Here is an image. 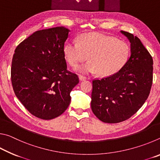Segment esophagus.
Masks as SVG:
<instances>
[{
	"mask_svg": "<svg viewBox=\"0 0 160 160\" xmlns=\"http://www.w3.org/2000/svg\"><path fill=\"white\" fill-rule=\"evenodd\" d=\"M78 78H79V80H81V81L86 79V77L83 76V75H79V76H78Z\"/></svg>",
	"mask_w": 160,
	"mask_h": 160,
	"instance_id": "esophagus-1",
	"label": "esophagus"
}]
</instances>
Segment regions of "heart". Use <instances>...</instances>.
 <instances>
[{"mask_svg":"<svg viewBox=\"0 0 160 160\" xmlns=\"http://www.w3.org/2000/svg\"><path fill=\"white\" fill-rule=\"evenodd\" d=\"M63 53L70 66H76L88 58L90 61L78 66L75 70L82 73H95L109 77L125 66L130 55V47L125 42L100 33L81 34L78 43H66Z\"/></svg>","mask_w":160,"mask_h":160,"instance_id":"heart-1","label":"heart"}]
</instances>
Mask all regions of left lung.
I'll list each match as a JSON object with an SVG mask.
<instances>
[{"label": "left lung", "instance_id": "1", "mask_svg": "<svg viewBox=\"0 0 160 160\" xmlns=\"http://www.w3.org/2000/svg\"><path fill=\"white\" fill-rule=\"evenodd\" d=\"M131 43V56L112 76L92 81L91 109L100 121L116 123L136 113L148 99L152 84L153 60L137 37L121 31Z\"/></svg>", "mask_w": 160, "mask_h": 160}]
</instances>
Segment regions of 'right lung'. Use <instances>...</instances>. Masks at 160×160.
Returning a JSON list of instances; mask_svg holds the SVG:
<instances>
[{
	"instance_id": "right-lung-1",
	"label": "right lung",
	"mask_w": 160,
	"mask_h": 160,
	"mask_svg": "<svg viewBox=\"0 0 160 160\" xmlns=\"http://www.w3.org/2000/svg\"><path fill=\"white\" fill-rule=\"evenodd\" d=\"M70 29L56 27L37 31L15 48L11 81L16 97L32 115L50 120L68 107L70 92L79 82L67 70L63 53Z\"/></svg>"
}]
</instances>
